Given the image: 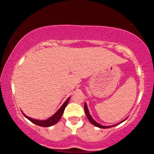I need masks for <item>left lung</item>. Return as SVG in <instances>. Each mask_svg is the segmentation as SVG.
Instances as JSON below:
<instances>
[{"label": "left lung", "instance_id": "left-lung-1", "mask_svg": "<svg viewBox=\"0 0 154 154\" xmlns=\"http://www.w3.org/2000/svg\"><path fill=\"white\" fill-rule=\"evenodd\" d=\"M84 109H85V114H86V116L88 117V119H89V121L91 122V124H93V125H95V126H96V127H99V128L106 129V128H109V127H113V126H116V125H113V126H109V127H105V126H103V125H100V124H98L97 122H95L94 119L92 118V117L91 116V115H90V113H89V112H88V107H87L86 103H85V105H84ZM125 120H124V121H125Z\"/></svg>", "mask_w": 154, "mask_h": 154}]
</instances>
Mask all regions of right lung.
Wrapping results in <instances>:
<instances>
[{
  "instance_id": "1",
  "label": "right lung",
  "mask_w": 154,
  "mask_h": 154,
  "mask_svg": "<svg viewBox=\"0 0 154 154\" xmlns=\"http://www.w3.org/2000/svg\"><path fill=\"white\" fill-rule=\"evenodd\" d=\"M69 99H70V97H69V98H68L65 101V103L63 104L62 106L60 107V108L59 109V110H58L52 117H49V118L47 119V120H39V119H35L30 118V117L26 116L25 114H23H23L25 115V117H26V118L28 119L29 121H31L32 122L35 124V125H37L38 126H40V127H51V126L57 124L58 122L59 121V119H61V116H62V115L63 113V111H64L66 107V105H68V103H69Z\"/></svg>"
}]
</instances>
